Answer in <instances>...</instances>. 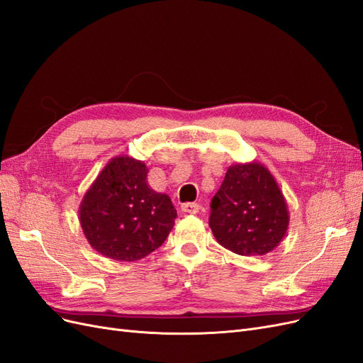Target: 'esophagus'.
<instances>
[{
	"mask_svg": "<svg viewBox=\"0 0 363 363\" xmlns=\"http://www.w3.org/2000/svg\"><path fill=\"white\" fill-rule=\"evenodd\" d=\"M200 208H201V206H200V204H196V203H186V204H183V206H182V212L195 215V213H199V212H200Z\"/></svg>",
	"mask_w": 363,
	"mask_h": 363,
	"instance_id": "obj_1",
	"label": "esophagus"
}]
</instances>
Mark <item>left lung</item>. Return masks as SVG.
<instances>
[{"label":"left lung","instance_id":"obj_1","mask_svg":"<svg viewBox=\"0 0 363 363\" xmlns=\"http://www.w3.org/2000/svg\"><path fill=\"white\" fill-rule=\"evenodd\" d=\"M211 207L213 236L239 256L268 255L286 236V200L274 175L259 162L228 167Z\"/></svg>","mask_w":363,"mask_h":363}]
</instances>
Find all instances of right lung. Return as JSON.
Instances as JSON below:
<instances>
[{
	"mask_svg": "<svg viewBox=\"0 0 363 363\" xmlns=\"http://www.w3.org/2000/svg\"><path fill=\"white\" fill-rule=\"evenodd\" d=\"M144 162L111 159L84 194L79 219L91 247L100 255L136 262L157 250L177 218L167 194L152 191Z\"/></svg>",
	"mask_w": 363,
	"mask_h": 363,
	"instance_id": "add662e5",
	"label": "right lung"
}]
</instances>
